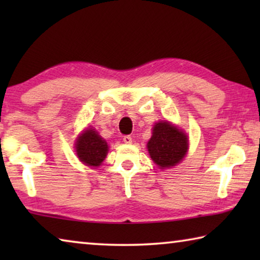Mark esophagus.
I'll return each mask as SVG.
<instances>
[{"instance_id":"34e87169","label":"esophagus","mask_w":260,"mask_h":260,"mask_svg":"<svg viewBox=\"0 0 260 260\" xmlns=\"http://www.w3.org/2000/svg\"><path fill=\"white\" fill-rule=\"evenodd\" d=\"M122 141H124L126 144H131L132 142H133V140H132V136H129V135H125L124 138H122Z\"/></svg>"}]
</instances>
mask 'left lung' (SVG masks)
Listing matches in <instances>:
<instances>
[{
	"mask_svg": "<svg viewBox=\"0 0 260 260\" xmlns=\"http://www.w3.org/2000/svg\"><path fill=\"white\" fill-rule=\"evenodd\" d=\"M149 155L159 169H170L183 159L188 151V136L169 121H158L147 144Z\"/></svg>",
	"mask_w": 260,
	"mask_h": 260,
	"instance_id": "obj_1",
	"label": "left lung"
}]
</instances>
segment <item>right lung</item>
<instances>
[{
    "instance_id": "add662e5",
    "label": "right lung",
    "mask_w": 260,
    "mask_h": 260,
    "mask_svg": "<svg viewBox=\"0 0 260 260\" xmlns=\"http://www.w3.org/2000/svg\"><path fill=\"white\" fill-rule=\"evenodd\" d=\"M108 151L107 141L90 127L83 131L76 141L77 156L87 166L99 167L107 157Z\"/></svg>"
}]
</instances>
